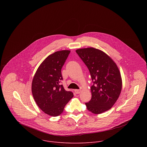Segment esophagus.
Segmentation results:
<instances>
[{"mask_svg":"<svg viewBox=\"0 0 147 147\" xmlns=\"http://www.w3.org/2000/svg\"><path fill=\"white\" fill-rule=\"evenodd\" d=\"M82 92V90L81 89H75V92L76 93V94H79L80 93Z\"/></svg>","mask_w":147,"mask_h":147,"instance_id":"esophagus-1","label":"esophagus"}]
</instances>
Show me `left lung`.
Instances as JSON below:
<instances>
[{"label":"left lung","instance_id":"1","mask_svg":"<svg viewBox=\"0 0 147 147\" xmlns=\"http://www.w3.org/2000/svg\"><path fill=\"white\" fill-rule=\"evenodd\" d=\"M76 52L88 68L93 85L92 98L85 103L87 109L101 114L110 109L119 97L122 80L119 68L104 51L94 47L79 49Z\"/></svg>","mask_w":147,"mask_h":147}]
</instances>
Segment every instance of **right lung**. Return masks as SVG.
I'll return each mask as SVG.
<instances>
[{"instance_id":"right-lung-1","label":"right lung","mask_w":147,"mask_h":147,"mask_svg":"<svg viewBox=\"0 0 147 147\" xmlns=\"http://www.w3.org/2000/svg\"><path fill=\"white\" fill-rule=\"evenodd\" d=\"M70 50L58 51L49 55L40 65L33 77L32 92L37 105L45 113L57 117L73 97L74 94L66 91L62 85L61 69Z\"/></svg>"}]
</instances>
